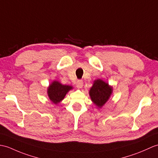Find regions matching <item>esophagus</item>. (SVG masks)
<instances>
[{
  "label": "esophagus",
  "mask_w": 158,
  "mask_h": 158,
  "mask_svg": "<svg viewBox=\"0 0 158 158\" xmlns=\"http://www.w3.org/2000/svg\"><path fill=\"white\" fill-rule=\"evenodd\" d=\"M76 85H77V87L78 88H82V87H83V81L82 80H78L77 81V83H76Z\"/></svg>",
  "instance_id": "esophagus-1"
}]
</instances>
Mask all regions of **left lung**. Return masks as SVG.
<instances>
[{"label": "left lung", "mask_w": 158, "mask_h": 158, "mask_svg": "<svg viewBox=\"0 0 158 158\" xmlns=\"http://www.w3.org/2000/svg\"><path fill=\"white\" fill-rule=\"evenodd\" d=\"M112 90V87L103 80H95L89 92L91 100L98 108H101L110 98Z\"/></svg>", "instance_id": "1"}]
</instances>
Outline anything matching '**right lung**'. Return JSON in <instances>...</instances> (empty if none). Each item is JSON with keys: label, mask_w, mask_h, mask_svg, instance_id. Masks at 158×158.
<instances>
[{"label": "right lung", "mask_w": 158, "mask_h": 158, "mask_svg": "<svg viewBox=\"0 0 158 158\" xmlns=\"http://www.w3.org/2000/svg\"><path fill=\"white\" fill-rule=\"evenodd\" d=\"M72 89V86L62 85L57 81H54L48 87L47 93L51 102L54 104H58L64 98L66 94Z\"/></svg>", "instance_id": "1"}]
</instances>
